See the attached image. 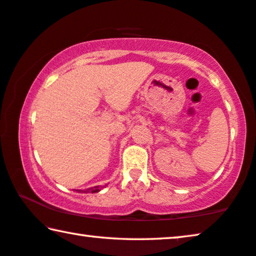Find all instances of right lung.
I'll return each instance as SVG.
<instances>
[{
	"label": "right lung",
	"mask_w": 256,
	"mask_h": 256,
	"mask_svg": "<svg viewBox=\"0 0 256 256\" xmlns=\"http://www.w3.org/2000/svg\"><path fill=\"white\" fill-rule=\"evenodd\" d=\"M100 190H101V186H95V188H88V190H79L78 192H80V193H96Z\"/></svg>",
	"instance_id": "add662e5"
}]
</instances>
